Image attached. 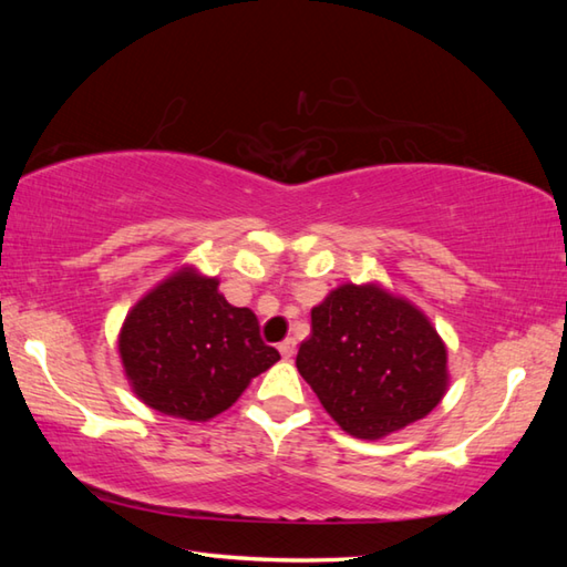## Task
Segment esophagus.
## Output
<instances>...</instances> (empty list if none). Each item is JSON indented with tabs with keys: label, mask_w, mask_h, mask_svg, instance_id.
I'll return each instance as SVG.
<instances>
[{
	"label": "esophagus",
	"mask_w": 567,
	"mask_h": 567,
	"mask_svg": "<svg viewBox=\"0 0 567 567\" xmlns=\"http://www.w3.org/2000/svg\"><path fill=\"white\" fill-rule=\"evenodd\" d=\"M295 351H297V341H295V339H285V341L280 343V353H282L285 360H290V358L295 355Z\"/></svg>",
	"instance_id": "obj_1"
}]
</instances>
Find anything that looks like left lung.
<instances>
[{
    "instance_id": "8db88e82",
    "label": "left lung",
    "mask_w": 567,
    "mask_h": 567,
    "mask_svg": "<svg viewBox=\"0 0 567 567\" xmlns=\"http://www.w3.org/2000/svg\"><path fill=\"white\" fill-rule=\"evenodd\" d=\"M297 370L346 433L378 441L424 419L449 390V351L429 317L378 282H346L311 309Z\"/></svg>"
}]
</instances>
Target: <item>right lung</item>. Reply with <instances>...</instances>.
Returning a JSON list of instances; mask_svg holds the SVG:
<instances>
[{"mask_svg": "<svg viewBox=\"0 0 567 567\" xmlns=\"http://www.w3.org/2000/svg\"><path fill=\"white\" fill-rule=\"evenodd\" d=\"M118 355L143 404L175 419L209 421L252 378L280 360L260 339L256 315L234 307L216 277L185 265L131 307Z\"/></svg>", "mask_w": 567, "mask_h": 567, "instance_id": "obj_1", "label": "right lung"}]
</instances>
